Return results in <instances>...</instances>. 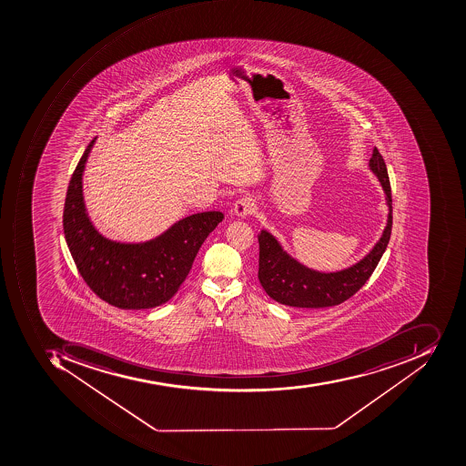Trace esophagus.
I'll list each match as a JSON object with an SVG mask.
<instances>
[{"label":"esophagus","mask_w":466,"mask_h":466,"mask_svg":"<svg viewBox=\"0 0 466 466\" xmlns=\"http://www.w3.org/2000/svg\"><path fill=\"white\" fill-rule=\"evenodd\" d=\"M254 211L255 201L254 198H250V197H242V198L238 199L237 203L234 204L235 216L241 217V218L250 216Z\"/></svg>","instance_id":"obj_1"}]
</instances>
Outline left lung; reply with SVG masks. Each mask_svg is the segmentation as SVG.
Here are the masks:
<instances>
[{
  "mask_svg": "<svg viewBox=\"0 0 466 466\" xmlns=\"http://www.w3.org/2000/svg\"><path fill=\"white\" fill-rule=\"evenodd\" d=\"M370 168L381 183L390 208L387 227L376 247L372 248L371 252L364 259L349 269L321 273L303 267L302 263L286 254L273 235L268 231H260L258 235V278L269 298L292 308H329L346 302L347 299H350L363 288L389 245L392 228L391 186L384 158L377 147L372 150Z\"/></svg>",
  "mask_w": 466,
  "mask_h": 466,
  "instance_id": "8db88e82",
  "label": "left lung"
}]
</instances>
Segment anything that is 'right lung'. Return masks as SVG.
I'll use <instances>...</instances> for the list:
<instances>
[{"label":"right lung","mask_w":466,"mask_h":466,"mask_svg":"<svg viewBox=\"0 0 466 466\" xmlns=\"http://www.w3.org/2000/svg\"><path fill=\"white\" fill-rule=\"evenodd\" d=\"M95 140L69 181L64 207L65 239L81 277L102 300L119 309L157 308L176 295L199 248L224 214H194L143 244L106 239L87 218L82 196V174Z\"/></svg>","instance_id":"add662e5"}]
</instances>
